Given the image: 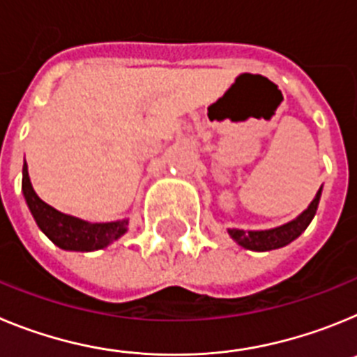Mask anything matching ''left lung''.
Wrapping results in <instances>:
<instances>
[{
  "label": "left lung",
  "instance_id": "left-lung-1",
  "mask_svg": "<svg viewBox=\"0 0 357 357\" xmlns=\"http://www.w3.org/2000/svg\"><path fill=\"white\" fill-rule=\"evenodd\" d=\"M321 197V188L318 189L317 197L313 202L309 204L307 209L301 213L295 220L284 223V225L275 227V229H266V230H243V229H227L229 236L238 243L239 247L247 248V250L254 252H268L275 250V248H282L295 241L298 236L307 229L311 220L314 218L318 209V202Z\"/></svg>",
  "mask_w": 357,
  "mask_h": 357
}]
</instances>
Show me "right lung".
Returning a JSON list of instances; mask_svg holds the SVG:
<instances>
[{"label":"right lung","mask_w":357,"mask_h":357,"mask_svg":"<svg viewBox=\"0 0 357 357\" xmlns=\"http://www.w3.org/2000/svg\"><path fill=\"white\" fill-rule=\"evenodd\" d=\"M23 195L28 204L31 216L59 248L69 252H94L100 248L109 247L110 243L121 238L128 230V218L118 220V222L107 223H91L82 218L64 214L61 211L53 209L46 202L40 200L31 188L30 176H28V166H23Z\"/></svg>","instance_id":"add662e5"}]
</instances>
